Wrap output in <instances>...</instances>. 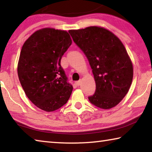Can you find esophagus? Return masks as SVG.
Wrapping results in <instances>:
<instances>
[{
  "label": "esophagus",
  "instance_id": "obj_1",
  "mask_svg": "<svg viewBox=\"0 0 152 152\" xmlns=\"http://www.w3.org/2000/svg\"><path fill=\"white\" fill-rule=\"evenodd\" d=\"M75 84H76V85L77 86H79L80 85V84H81V81H80V80L76 81V82H75Z\"/></svg>",
  "mask_w": 152,
  "mask_h": 152
}]
</instances>
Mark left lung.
<instances>
[{
    "label": "left lung",
    "mask_w": 152,
    "mask_h": 152,
    "mask_svg": "<svg viewBox=\"0 0 152 152\" xmlns=\"http://www.w3.org/2000/svg\"><path fill=\"white\" fill-rule=\"evenodd\" d=\"M92 69L96 91L90 102L110 109L122 101L131 87L133 64L124 45L110 31L99 26L69 30Z\"/></svg>",
    "instance_id": "8db88e82"
}]
</instances>
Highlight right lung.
Segmentation results:
<instances>
[{"instance_id": "1", "label": "right lung", "mask_w": 152, "mask_h": 152, "mask_svg": "<svg viewBox=\"0 0 152 152\" xmlns=\"http://www.w3.org/2000/svg\"><path fill=\"white\" fill-rule=\"evenodd\" d=\"M72 39L64 30L43 28L25 41L20 53L17 73L25 94L36 107L54 111L70 99L73 87L60 65Z\"/></svg>"}]
</instances>
